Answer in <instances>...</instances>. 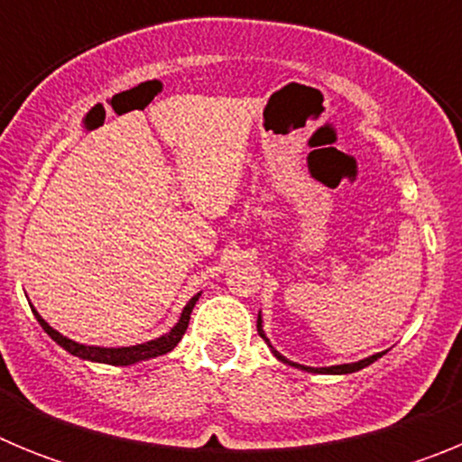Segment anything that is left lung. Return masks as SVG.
Returning a JSON list of instances; mask_svg holds the SVG:
<instances>
[{"instance_id": "obj_1", "label": "left lung", "mask_w": 462, "mask_h": 462, "mask_svg": "<svg viewBox=\"0 0 462 462\" xmlns=\"http://www.w3.org/2000/svg\"><path fill=\"white\" fill-rule=\"evenodd\" d=\"M256 330H259V336L263 337V340H266V345L271 346L273 356H275L277 361L287 363V365H291V368L303 370V373H314V374H352V373H358V370H363V368H368L370 363H374V361H377V358H382L383 354H386V352H379V354H373V356L363 358V361H356V363H342V365H328V368H312V365H300V363H296V361H289L287 356H282V354L277 352L275 346L271 345V340H268V337H266V330H263V317H261V312H259V317H256Z\"/></svg>"}]
</instances>
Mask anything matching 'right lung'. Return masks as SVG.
<instances>
[{
	"instance_id": "1",
	"label": "right lung",
	"mask_w": 462,
	"mask_h": 462,
	"mask_svg": "<svg viewBox=\"0 0 462 462\" xmlns=\"http://www.w3.org/2000/svg\"><path fill=\"white\" fill-rule=\"evenodd\" d=\"M199 296H201V291L189 298V303L182 308L180 319H178V324H175L169 333L154 337V340H150V342H143V345H132V346H97V345H83V342H76V340H71V337L62 336L60 330L52 328V326L48 324V321L43 319L39 312H36L34 305H30V308H32V312H34L36 321L41 324V328L46 330L48 336H51L57 345L62 346L64 352L71 354V356L83 358V361H89V363H106V365H134V363L164 356V354H169L171 349H175V346H178V342H180L182 336H185L187 326H189L191 310H194Z\"/></svg>"
}]
</instances>
